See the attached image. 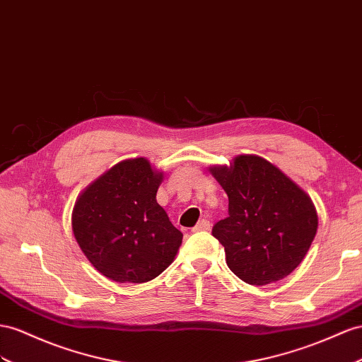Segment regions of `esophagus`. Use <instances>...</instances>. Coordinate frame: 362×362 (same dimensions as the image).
Instances as JSON below:
<instances>
[{"label":"esophagus","instance_id":"1","mask_svg":"<svg viewBox=\"0 0 362 362\" xmlns=\"http://www.w3.org/2000/svg\"><path fill=\"white\" fill-rule=\"evenodd\" d=\"M209 229H211V223L206 218H203L196 226L192 228V233H202V230H209Z\"/></svg>","mask_w":362,"mask_h":362}]
</instances>
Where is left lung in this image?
I'll return each mask as SVG.
<instances>
[{"mask_svg": "<svg viewBox=\"0 0 362 362\" xmlns=\"http://www.w3.org/2000/svg\"><path fill=\"white\" fill-rule=\"evenodd\" d=\"M211 174L229 199V216L212 235L225 246L226 264L252 286L289 275L308 254L318 229L310 197L263 157L243 154Z\"/></svg>", "mask_w": 362, "mask_h": 362, "instance_id": "obj_1", "label": "left lung"}]
</instances>
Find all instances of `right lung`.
<instances>
[{
    "label": "right lung",
    "mask_w": 362,
    "mask_h": 362,
    "mask_svg": "<svg viewBox=\"0 0 362 362\" xmlns=\"http://www.w3.org/2000/svg\"><path fill=\"white\" fill-rule=\"evenodd\" d=\"M162 180L163 173L137 157L115 165L78 197L73 234L110 280L145 283L174 262L183 234L156 200Z\"/></svg>",
    "instance_id": "1"
}]
</instances>
